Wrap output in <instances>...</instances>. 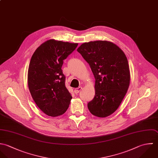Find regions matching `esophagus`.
Wrapping results in <instances>:
<instances>
[{
    "mask_svg": "<svg viewBox=\"0 0 158 158\" xmlns=\"http://www.w3.org/2000/svg\"><path fill=\"white\" fill-rule=\"evenodd\" d=\"M81 89H82V87H78V88L75 89L74 92V93H75L76 94H78V93L81 90Z\"/></svg>",
    "mask_w": 158,
    "mask_h": 158,
    "instance_id": "34e87169",
    "label": "esophagus"
}]
</instances>
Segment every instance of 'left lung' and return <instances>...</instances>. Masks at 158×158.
I'll list each match as a JSON object with an SVG mask.
<instances>
[{
  "label": "left lung",
  "mask_w": 158,
  "mask_h": 158,
  "mask_svg": "<svg viewBox=\"0 0 158 158\" xmlns=\"http://www.w3.org/2000/svg\"><path fill=\"white\" fill-rule=\"evenodd\" d=\"M77 51L89 64L95 77V95L87 104L89 110L96 117H107L118 109L129 85L126 56L107 41L84 43Z\"/></svg>",
  "instance_id": "1"
}]
</instances>
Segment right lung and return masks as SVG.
Wrapping results in <instances>:
<instances>
[{"mask_svg": "<svg viewBox=\"0 0 158 158\" xmlns=\"http://www.w3.org/2000/svg\"><path fill=\"white\" fill-rule=\"evenodd\" d=\"M77 43L49 40L34 52L28 70V86L37 106L46 115L57 117L68 109L72 98L65 86L63 60Z\"/></svg>", "mask_w": 158, "mask_h": 158, "instance_id": "1", "label": "right lung"}]
</instances>
